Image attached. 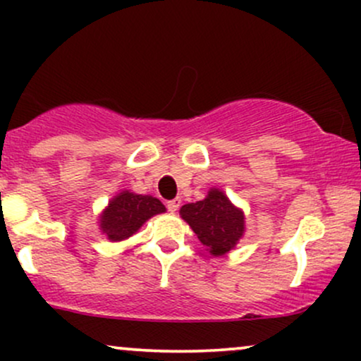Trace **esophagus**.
Here are the masks:
<instances>
[{
    "instance_id": "esophagus-1",
    "label": "esophagus",
    "mask_w": 361,
    "mask_h": 361,
    "mask_svg": "<svg viewBox=\"0 0 361 361\" xmlns=\"http://www.w3.org/2000/svg\"><path fill=\"white\" fill-rule=\"evenodd\" d=\"M180 205H181V200L180 198H175V200H169L168 204H166V207H168V210L171 214H175L178 209H180Z\"/></svg>"
}]
</instances>
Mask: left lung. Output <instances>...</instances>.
<instances>
[{
	"label": "left lung",
	"instance_id": "obj_1",
	"mask_svg": "<svg viewBox=\"0 0 361 361\" xmlns=\"http://www.w3.org/2000/svg\"><path fill=\"white\" fill-rule=\"evenodd\" d=\"M180 215L215 258L233 251L246 231L243 210L215 186L209 190L204 200L181 207Z\"/></svg>",
	"mask_w": 361,
	"mask_h": 361
}]
</instances>
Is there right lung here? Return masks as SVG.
<instances>
[{
  "label": "right lung",
  "mask_w": 361,
  "mask_h": 361,
  "mask_svg": "<svg viewBox=\"0 0 361 361\" xmlns=\"http://www.w3.org/2000/svg\"><path fill=\"white\" fill-rule=\"evenodd\" d=\"M166 212V207L152 195H137L122 190L109 202L98 217V227L111 243L126 241L149 219Z\"/></svg>",
  "instance_id": "obj_1"
}]
</instances>
